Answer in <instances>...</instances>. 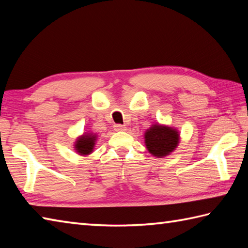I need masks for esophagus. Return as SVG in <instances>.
I'll return each mask as SVG.
<instances>
[{"label": "esophagus", "instance_id": "1", "mask_svg": "<svg viewBox=\"0 0 248 248\" xmlns=\"http://www.w3.org/2000/svg\"><path fill=\"white\" fill-rule=\"evenodd\" d=\"M114 128H115V130H116V131H125V130H127V127H125V125H124V124H115V125H114Z\"/></svg>", "mask_w": 248, "mask_h": 248}]
</instances>
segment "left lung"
Instances as JSON below:
<instances>
[{
  "label": "left lung",
  "mask_w": 248,
  "mask_h": 248,
  "mask_svg": "<svg viewBox=\"0 0 248 248\" xmlns=\"http://www.w3.org/2000/svg\"><path fill=\"white\" fill-rule=\"evenodd\" d=\"M145 141L150 154L155 156H164L176 148L179 135L177 131L157 124L147 131Z\"/></svg>",
  "instance_id": "left-lung-1"
}]
</instances>
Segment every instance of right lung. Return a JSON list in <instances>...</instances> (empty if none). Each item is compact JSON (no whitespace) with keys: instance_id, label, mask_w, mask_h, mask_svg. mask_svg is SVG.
I'll return each instance as SVG.
<instances>
[{"instance_id":"1","label":"right lung","mask_w":248,"mask_h":248,"mask_svg":"<svg viewBox=\"0 0 248 248\" xmlns=\"http://www.w3.org/2000/svg\"><path fill=\"white\" fill-rule=\"evenodd\" d=\"M94 140H96V138H94V136H92L91 134L84 135L82 138L78 139V140L76 144V148L78 152H80V155L91 154L94 145Z\"/></svg>"}]
</instances>
